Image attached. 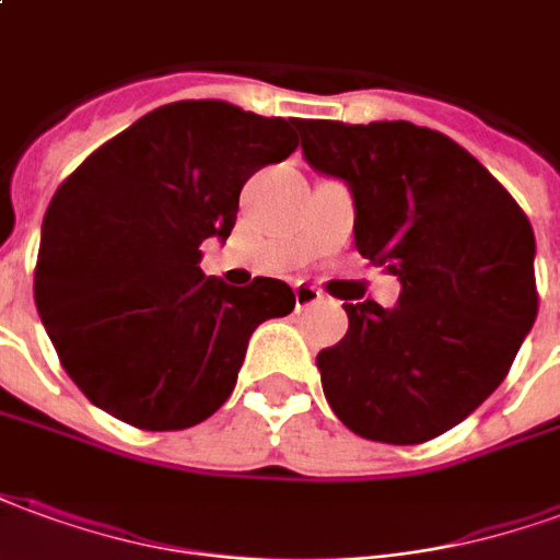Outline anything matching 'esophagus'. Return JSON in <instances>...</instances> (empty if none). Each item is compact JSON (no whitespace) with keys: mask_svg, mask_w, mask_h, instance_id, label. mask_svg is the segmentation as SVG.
<instances>
[{"mask_svg":"<svg viewBox=\"0 0 560 560\" xmlns=\"http://www.w3.org/2000/svg\"><path fill=\"white\" fill-rule=\"evenodd\" d=\"M322 301V292L316 285L310 283H295V307L298 310H310L316 307Z\"/></svg>","mask_w":560,"mask_h":560,"instance_id":"34e87169","label":"esophagus"}]
</instances>
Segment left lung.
<instances>
[{"label":"left lung","mask_w":560,"mask_h":560,"mask_svg":"<svg viewBox=\"0 0 560 560\" xmlns=\"http://www.w3.org/2000/svg\"><path fill=\"white\" fill-rule=\"evenodd\" d=\"M304 161L354 202V247L399 280L390 310L342 304L349 330L316 366L358 435L420 444L508 375L537 319L534 230L483 163L411 121H298Z\"/></svg>","instance_id":"1"}]
</instances>
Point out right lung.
I'll return each mask as SVG.
<instances>
[{
    "label": "right lung",
    "instance_id": "add662e5",
    "mask_svg": "<svg viewBox=\"0 0 560 560\" xmlns=\"http://www.w3.org/2000/svg\"><path fill=\"white\" fill-rule=\"evenodd\" d=\"M298 118L226 101L158 107L89 154L40 226L35 304L65 373L113 418L187 430L230 399L250 334L289 316L283 280L202 275L199 244L226 241L244 182L298 149Z\"/></svg>",
    "mask_w": 560,
    "mask_h": 560
}]
</instances>
